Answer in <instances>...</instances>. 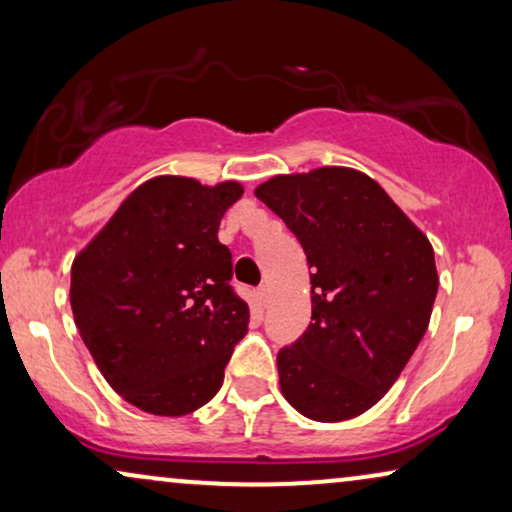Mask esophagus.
I'll list each match as a JSON object with an SVG mask.
<instances>
[{
  "instance_id": "obj_1",
  "label": "esophagus",
  "mask_w": 512,
  "mask_h": 512,
  "mask_svg": "<svg viewBox=\"0 0 512 512\" xmlns=\"http://www.w3.org/2000/svg\"><path fill=\"white\" fill-rule=\"evenodd\" d=\"M256 296H258V303H261L263 307L268 305V289H265V286H261V289L256 291Z\"/></svg>"
}]
</instances>
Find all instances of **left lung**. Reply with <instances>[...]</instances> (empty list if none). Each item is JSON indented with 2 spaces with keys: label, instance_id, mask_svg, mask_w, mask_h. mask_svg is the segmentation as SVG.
Segmentation results:
<instances>
[{
  "label": "left lung",
  "instance_id": "obj_1",
  "mask_svg": "<svg viewBox=\"0 0 512 512\" xmlns=\"http://www.w3.org/2000/svg\"><path fill=\"white\" fill-rule=\"evenodd\" d=\"M254 193L312 268V321L277 356L279 389L314 422L359 417L398 380L429 326L438 293L429 237L352 167L277 174Z\"/></svg>",
  "mask_w": 512,
  "mask_h": 512
}]
</instances>
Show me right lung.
I'll return each mask as SVG.
<instances>
[{
    "mask_svg": "<svg viewBox=\"0 0 512 512\" xmlns=\"http://www.w3.org/2000/svg\"><path fill=\"white\" fill-rule=\"evenodd\" d=\"M240 181L160 174L137 186L72 263L74 324L111 389L158 417L212 401L249 305L219 242Z\"/></svg>",
    "mask_w": 512,
    "mask_h": 512,
    "instance_id": "1",
    "label": "right lung"
}]
</instances>
